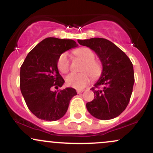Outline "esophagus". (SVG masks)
Returning <instances> with one entry per match:
<instances>
[{"label":"esophagus","instance_id":"esophagus-1","mask_svg":"<svg viewBox=\"0 0 153 153\" xmlns=\"http://www.w3.org/2000/svg\"><path fill=\"white\" fill-rule=\"evenodd\" d=\"M83 91L84 90H77V93H78V94H81Z\"/></svg>","mask_w":153,"mask_h":153}]
</instances>
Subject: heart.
<instances>
[{"label":"heart","instance_id":"b5f03b06","mask_svg":"<svg viewBox=\"0 0 153 153\" xmlns=\"http://www.w3.org/2000/svg\"><path fill=\"white\" fill-rule=\"evenodd\" d=\"M77 57L82 59L85 63L82 65L81 73H72L66 77L65 81L68 86L76 89H82L90 83L91 78L98 79L102 74V64L95 59L96 54L94 51L88 47H81L74 52ZM70 59L68 54L64 52L57 59V68L61 73H66L70 70Z\"/></svg>","mask_w":153,"mask_h":153}]
</instances>
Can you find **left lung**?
Wrapping results in <instances>:
<instances>
[{
	"label": "left lung",
	"instance_id": "obj_1",
	"mask_svg": "<svg viewBox=\"0 0 153 153\" xmlns=\"http://www.w3.org/2000/svg\"><path fill=\"white\" fill-rule=\"evenodd\" d=\"M78 43L96 52L102 63V74L91 90L94 99L86 103L93 117L108 120L125 110L134 82L132 63L127 54L109 40L103 38L78 39Z\"/></svg>",
	"mask_w": 153,
	"mask_h": 153
}]
</instances>
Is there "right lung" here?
Returning a JSON list of instances; mask_svg holds the SVG:
<instances>
[{
  "mask_svg": "<svg viewBox=\"0 0 153 153\" xmlns=\"http://www.w3.org/2000/svg\"><path fill=\"white\" fill-rule=\"evenodd\" d=\"M78 46L74 40L48 37L29 52L20 71V88L29 109L45 121L58 120L65 114L70 101L77 95L73 88L62 87L57 59L65 51Z\"/></svg>",
  "mask_w": 153,
  "mask_h": 153,
  "instance_id": "add662e5",
  "label": "right lung"
}]
</instances>
